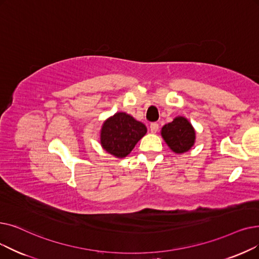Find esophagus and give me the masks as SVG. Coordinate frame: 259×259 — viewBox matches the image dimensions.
I'll return each mask as SVG.
<instances>
[{"mask_svg": "<svg viewBox=\"0 0 259 259\" xmlns=\"http://www.w3.org/2000/svg\"><path fill=\"white\" fill-rule=\"evenodd\" d=\"M157 130H159V123H157V122H152L151 125H150V131L152 133H156Z\"/></svg>", "mask_w": 259, "mask_h": 259, "instance_id": "obj_1", "label": "esophagus"}]
</instances>
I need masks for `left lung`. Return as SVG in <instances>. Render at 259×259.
Returning <instances> with one entry per match:
<instances>
[{
  "label": "left lung",
  "instance_id": "1",
  "mask_svg": "<svg viewBox=\"0 0 259 259\" xmlns=\"http://www.w3.org/2000/svg\"><path fill=\"white\" fill-rule=\"evenodd\" d=\"M162 138L174 152L184 153L193 147L196 140V132L187 118L176 117L171 122L163 126Z\"/></svg>",
  "mask_w": 259,
  "mask_h": 259
}]
</instances>
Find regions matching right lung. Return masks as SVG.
Returning a JSON list of instances; mask_svg holds the SVG:
<instances>
[{"mask_svg":"<svg viewBox=\"0 0 259 259\" xmlns=\"http://www.w3.org/2000/svg\"><path fill=\"white\" fill-rule=\"evenodd\" d=\"M147 128L125 112H117L106 119L100 130V144L110 154L127 156L137 143L145 136Z\"/></svg>","mask_w":259,"mask_h":259,"instance_id":"1","label":"right lung"}]
</instances>
